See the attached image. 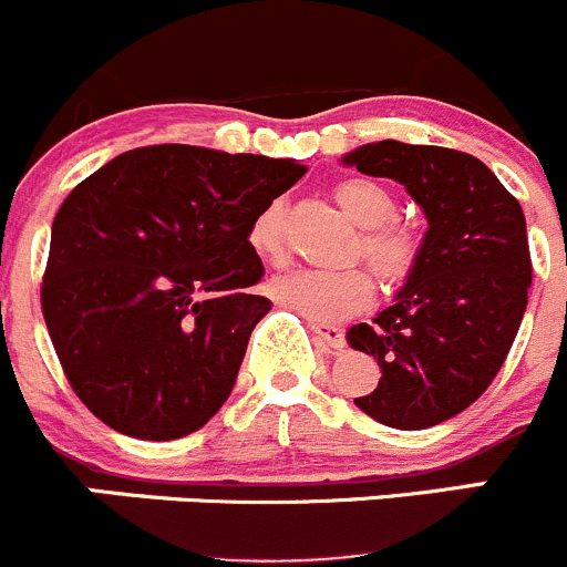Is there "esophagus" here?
<instances>
[{"label":"esophagus","mask_w":567,"mask_h":567,"mask_svg":"<svg viewBox=\"0 0 567 567\" xmlns=\"http://www.w3.org/2000/svg\"><path fill=\"white\" fill-rule=\"evenodd\" d=\"M311 330H313V336H317V339L328 347V350H336V352L344 350L347 339H344V330L341 328H336V324H324V322H311Z\"/></svg>","instance_id":"1"}]
</instances>
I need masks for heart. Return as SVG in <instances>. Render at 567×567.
Masks as SVG:
<instances>
[{"label":"heart","instance_id":"obj_1","mask_svg":"<svg viewBox=\"0 0 567 567\" xmlns=\"http://www.w3.org/2000/svg\"><path fill=\"white\" fill-rule=\"evenodd\" d=\"M333 198L341 212L363 228L352 259L367 261L369 270L385 286L405 284L422 261L424 237L416 226L396 220L394 195L372 178H344L336 184ZM248 243L256 256L270 265H284L289 256L284 200H270L265 209L256 212L248 226ZM270 295L311 322H336L369 306L372 281L361 270H302L276 278Z\"/></svg>","mask_w":567,"mask_h":567}]
</instances>
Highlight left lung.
<instances>
[{
    "instance_id": "8db88e82",
    "label": "left lung",
    "mask_w": 567,
    "mask_h": 567,
    "mask_svg": "<svg viewBox=\"0 0 567 567\" xmlns=\"http://www.w3.org/2000/svg\"><path fill=\"white\" fill-rule=\"evenodd\" d=\"M341 162L400 182L427 217L416 272L372 324L347 330L383 372L355 405L389 427H433L485 394L513 347L532 284L524 212L455 148L380 140Z\"/></svg>"
}]
</instances>
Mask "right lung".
I'll use <instances>...</instances> for the list:
<instances>
[{"label": "right lung", "instance_id": "1", "mask_svg": "<svg viewBox=\"0 0 567 567\" xmlns=\"http://www.w3.org/2000/svg\"><path fill=\"white\" fill-rule=\"evenodd\" d=\"M295 159L145 145L71 189L52 226L43 319L87 411L140 441L204 427L272 308L256 212L300 182Z\"/></svg>", "mask_w": 567, "mask_h": 567}]
</instances>
